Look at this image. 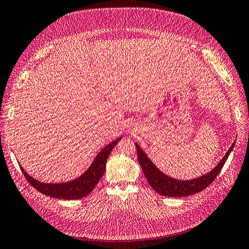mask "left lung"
<instances>
[{
	"label": "left lung",
	"instance_id": "1",
	"mask_svg": "<svg viewBox=\"0 0 249 249\" xmlns=\"http://www.w3.org/2000/svg\"><path fill=\"white\" fill-rule=\"evenodd\" d=\"M235 143L236 141L232 142V144L229 148L227 154L223 156L220 162L212 170L199 178L187 180L177 179L165 175V173H163L152 162V160L146 156V154L143 152L141 147L138 145V143H135V145H136L137 157L140 166L143 170V173H144L148 184L153 187V189L157 193L164 195V196L185 197L188 196V195H192L202 191L208 186H210L211 183H213V180L219 175L223 165L227 162L231 152L233 146H235Z\"/></svg>",
	"mask_w": 249,
	"mask_h": 249
}]
</instances>
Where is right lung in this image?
I'll use <instances>...</instances> for the list:
<instances>
[{
    "label": "right lung",
    "mask_w": 249,
    "mask_h": 249,
    "mask_svg": "<svg viewBox=\"0 0 249 249\" xmlns=\"http://www.w3.org/2000/svg\"><path fill=\"white\" fill-rule=\"evenodd\" d=\"M123 137H119L116 140L112 141L109 144L105 146L101 152L97 154L95 159L88 167V169L79 178H74L70 182L65 183H41L39 180L33 178L28 175L26 170L20 166V169L24 176L28 179L36 190H38L44 195L51 197L61 198V199H79L87 196L91 192L95 185L99 183L100 178L103 177L105 169H106V163L111 154L112 149L119 142Z\"/></svg>",
    "instance_id": "right-lung-1"
}]
</instances>
